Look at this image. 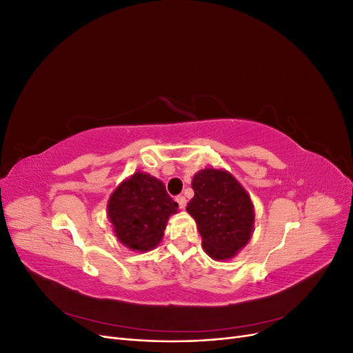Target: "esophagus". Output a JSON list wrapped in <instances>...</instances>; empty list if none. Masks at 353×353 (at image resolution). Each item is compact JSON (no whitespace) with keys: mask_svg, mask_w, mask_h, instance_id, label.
Instances as JSON below:
<instances>
[{"mask_svg":"<svg viewBox=\"0 0 353 353\" xmlns=\"http://www.w3.org/2000/svg\"><path fill=\"white\" fill-rule=\"evenodd\" d=\"M176 201H178V205H179L181 209H185V206H187V199H185L184 196H178V197H176Z\"/></svg>","mask_w":353,"mask_h":353,"instance_id":"obj_1","label":"esophagus"}]
</instances>
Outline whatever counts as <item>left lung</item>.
<instances>
[{
	"instance_id": "8db88e82",
	"label": "left lung",
	"mask_w": 353,
	"mask_h": 353,
	"mask_svg": "<svg viewBox=\"0 0 353 353\" xmlns=\"http://www.w3.org/2000/svg\"><path fill=\"white\" fill-rule=\"evenodd\" d=\"M194 197L187 212L194 218L205 252L215 261H227L249 243L254 210L248 191L223 169L206 168L194 175Z\"/></svg>"
}]
</instances>
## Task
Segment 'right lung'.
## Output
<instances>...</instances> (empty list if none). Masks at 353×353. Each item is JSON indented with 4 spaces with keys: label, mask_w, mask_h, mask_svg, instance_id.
Segmentation results:
<instances>
[{
    "label": "right lung",
    "mask_w": 353,
    "mask_h": 353,
    "mask_svg": "<svg viewBox=\"0 0 353 353\" xmlns=\"http://www.w3.org/2000/svg\"><path fill=\"white\" fill-rule=\"evenodd\" d=\"M178 212L162 181L135 172L116 187L108 203L114 236L134 252H148L162 241L170 215Z\"/></svg>",
    "instance_id": "1"
}]
</instances>
